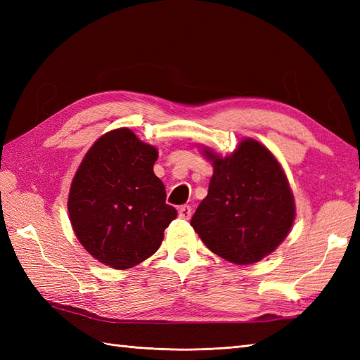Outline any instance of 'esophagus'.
I'll list each match as a JSON object with an SVG mask.
<instances>
[{
	"label": "esophagus",
	"instance_id": "obj_1",
	"mask_svg": "<svg viewBox=\"0 0 360 360\" xmlns=\"http://www.w3.org/2000/svg\"><path fill=\"white\" fill-rule=\"evenodd\" d=\"M178 213L182 219H188L192 217V207H190V205H181L178 209Z\"/></svg>",
	"mask_w": 360,
	"mask_h": 360
}]
</instances>
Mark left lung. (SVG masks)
<instances>
[{"instance_id":"left-lung-1","label":"left lung","mask_w":360,"mask_h":360,"mask_svg":"<svg viewBox=\"0 0 360 360\" xmlns=\"http://www.w3.org/2000/svg\"><path fill=\"white\" fill-rule=\"evenodd\" d=\"M213 164L209 193L190 224L213 254L235 264H252L277 249L295 218L294 195L278 160L254 139Z\"/></svg>"}]
</instances>
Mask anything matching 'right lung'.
<instances>
[{
    "label": "right lung",
    "mask_w": 360,
    "mask_h": 360,
    "mask_svg": "<svg viewBox=\"0 0 360 360\" xmlns=\"http://www.w3.org/2000/svg\"><path fill=\"white\" fill-rule=\"evenodd\" d=\"M158 150L128 128L94 142L75 173L68 212L82 246L114 269L142 263L159 249L178 215L153 173Z\"/></svg>",
    "instance_id": "1"
}]
</instances>
